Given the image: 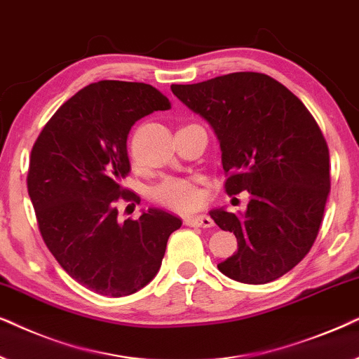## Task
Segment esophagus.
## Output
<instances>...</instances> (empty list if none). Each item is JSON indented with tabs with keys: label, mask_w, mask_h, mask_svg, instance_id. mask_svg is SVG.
Wrapping results in <instances>:
<instances>
[{
	"label": "esophagus",
	"mask_w": 359,
	"mask_h": 359,
	"mask_svg": "<svg viewBox=\"0 0 359 359\" xmlns=\"http://www.w3.org/2000/svg\"><path fill=\"white\" fill-rule=\"evenodd\" d=\"M184 223L187 226H200V228H212L213 219L208 217V215H189V217L184 218Z\"/></svg>",
	"instance_id": "34e87169"
}]
</instances>
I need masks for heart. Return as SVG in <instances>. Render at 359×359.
<instances>
[{
	"instance_id": "heart-1",
	"label": "heart",
	"mask_w": 359,
	"mask_h": 359,
	"mask_svg": "<svg viewBox=\"0 0 359 359\" xmlns=\"http://www.w3.org/2000/svg\"><path fill=\"white\" fill-rule=\"evenodd\" d=\"M151 198L177 212H189L202 203L197 182L187 177H165L151 189Z\"/></svg>"
}]
</instances>
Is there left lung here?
<instances>
[{
	"instance_id": "1",
	"label": "left lung",
	"mask_w": 359,
	"mask_h": 359,
	"mask_svg": "<svg viewBox=\"0 0 359 359\" xmlns=\"http://www.w3.org/2000/svg\"><path fill=\"white\" fill-rule=\"evenodd\" d=\"M170 88L213 128L224 192L251 195L243 215L210 212L238 240L218 269L243 284L279 279L313 246L330 194V152L317 121L290 90L257 72Z\"/></svg>"
}]
</instances>
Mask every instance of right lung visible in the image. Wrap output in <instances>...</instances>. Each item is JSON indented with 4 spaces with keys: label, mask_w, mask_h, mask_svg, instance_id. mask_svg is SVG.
I'll return each mask as SVG.
<instances>
[{
    "label": "right lung",
    "mask_w": 359,
    "mask_h": 359,
    "mask_svg": "<svg viewBox=\"0 0 359 359\" xmlns=\"http://www.w3.org/2000/svg\"><path fill=\"white\" fill-rule=\"evenodd\" d=\"M170 109L147 83L102 80L57 109L32 146L27 192L46 246L72 279L123 297L149 284L180 218L149 208L118 222L116 203L140 202L121 180L131 172L126 140L137 119Z\"/></svg>",
    "instance_id": "obj_1"
}]
</instances>
